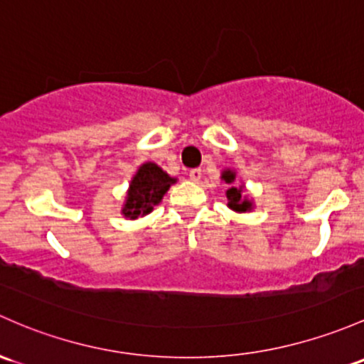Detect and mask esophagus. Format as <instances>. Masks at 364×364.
<instances>
[{
  "label": "esophagus",
  "instance_id": "esophagus-1",
  "mask_svg": "<svg viewBox=\"0 0 364 364\" xmlns=\"http://www.w3.org/2000/svg\"><path fill=\"white\" fill-rule=\"evenodd\" d=\"M188 176H190V179H192V181L197 183L198 179L202 178V171L200 169H192V171L188 172Z\"/></svg>",
  "mask_w": 364,
  "mask_h": 364
}]
</instances>
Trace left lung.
Returning a JSON list of instances; mask_svg holds the SVG:
<instances>
[{
  "instance_id": "1",
  "label": "left lung",
  "mask_w": 364,
  "mask_h": 364,
  "mask_svg": "<svg viewBox=\"0 0 364 364\" xmlns=\"http://www.w3.org/2000/svg\"><path fill=\"white\" fill-rule=\"evenodd\" d=\"M223 179L227 183H233L235 174H233L232 171H225ZM227 198H228V208H232L233 211H247V209H251V202H247L246 198H242V190L240 188H235V186L228 188Z\"/></svg>"
}]
</instances>
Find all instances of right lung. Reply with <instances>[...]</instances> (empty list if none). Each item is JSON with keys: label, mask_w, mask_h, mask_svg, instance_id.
<instances>
[{"label": "right lung", "mask_w": 364, "mask_h": 364, "mask_svg": "<svg viewBox=\"0 0 364 364\" xmlns=\"http://www.w3.org/2000/svg\"><path fill=\"white\" fill-rule=\"evenodd\" d=\"M172 183H176V179H172L156 164H143L131 183V190H129L127 202L124 208L125 216L134 220L141 214L151 213L153 205L162 200L164 193L169 190Z\"/></svg>", "instance_id": "add662e5"}]
</instances>
